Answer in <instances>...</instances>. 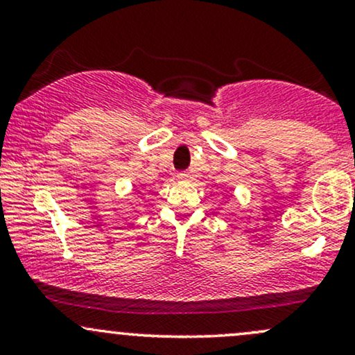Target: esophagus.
Segmentation results:
<instances>
[{
	"label": "esophagus",
	"mask_w": 355,
	"mask_h": 355,
	"mask_svg": "<svg viewBox=\"0 0 355 355\" xmlns=\"http://www.w3.org/2000/svg\"><path fill=\"white\" fill-rule=\"evenodd\" d=\"M177 178L178 180H190L191 175L189 172H180V173H177Z\"/></svg>",
	"instance_id": "1"
}]
</instances>
